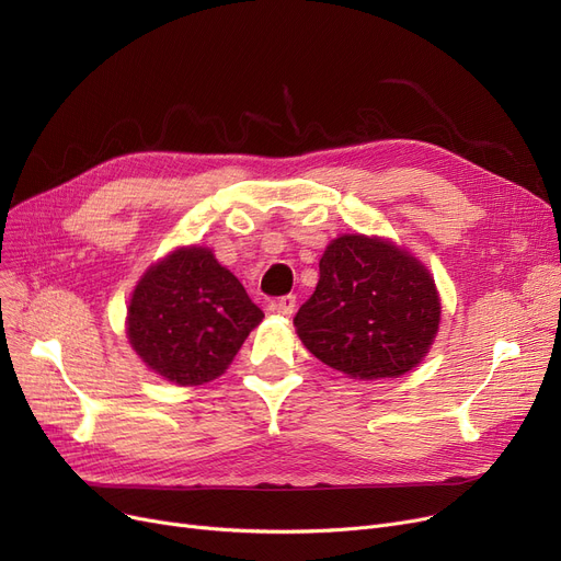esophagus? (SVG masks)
<instances>
[{
  "label": "esophagus",
  "instance_id": "34e87169",
  "mask_svg": "<svg viewBox=\"0 0 561 561\" xmlns=\"http://www.w3.org/2000/svg\"><path fill=\"white\" fill-rule=\"evenodd\" d=\"M296 296H284V298H279L277 302H275V309H277V313H282V316H290L293 311H296Z\"/></svg>",
  "mask_w": 561,
  "mask_h": 561
}]
</instances>
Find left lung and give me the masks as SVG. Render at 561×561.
Returning a JSON list of instances; mask_svg holds the SVG:
<instances>
[{
  "instance_id": "obj_1",
  "label": "left lung",
  "mask_w": 561,
  "mask_h": 561,
  "mask_svg": "<svg viewBox=\"0 0 561 561\" xmlns=\"http://www.w3.org/2000/svg\"><path fill=\"white\" fill-rule=\"evenodd\" d=\"M438 320V293L419 259L389 241L347 233L322 254L318 286L293 325L322 364L379 379L419 366Z\"/></svg>"
}]
</instances>
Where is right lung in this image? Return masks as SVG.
I'll return each instance as SVG.
<instances>
[{
	"label": "right lung",
	"mask_w": 561,
	"mask_h": 561,
	"mask_svg": "<svg viewBox=\"0 0 561 561\" xmlns=\"http://www.w3.org/2000/svg\"><path fill=\"white\" fill-rule=\"evenodd\" d=\"M263 311L206 248H180L147 271L127 309L136 355L180 387L227 370Z\"/></svg>",
	"instance_id": "right-lung-1"
}]
</instances>
